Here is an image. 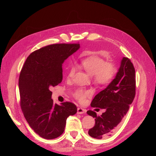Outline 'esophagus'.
Segmentation results:
<instances>
[{"mask_svg":"<svg viewBox=\"0 0 156 156\" xmlns=\"http://www.w3.org/2000/svg\"><path fill=\"white\" fill-rule=\"evenodd\" d=\"M86 109H84L81 107L77 108V114H84V113L86 112Z\"/></svg>","mask_w":156,"mask_h":156,"instance_id":"obj_1","label":"esophagus"}]
</instances>
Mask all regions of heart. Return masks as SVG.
Returning a JSON list of instances; mask_svg holds the SVG:
<instances>
[{
    "mask_svg": "<svg viewBox=\"0 0 156 156\" xmlns=\"http://www.w3.org/2000/svg\"><path fill=\"white\" fill-rule=\"evenodd\" d=\"M81 66L90 75H92L94 82L102 86H106L109 84L114 79L117 72L114 64L109 62H106L104 59L98 56H90L82 59ZM75 72V68L71 66L68 69L67 78H72ZM90 94V91L79 88L75 91L73 95L80 102H84Z\"/></svg>",
    "mask_w": 156,
    "mask_h": 156,
    "instance_id": "heart-1",
    "label": "heart"
}]
</instances>
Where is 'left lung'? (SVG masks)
I'll use <instances>...</instances> for the list:
<instances>
[{"instance_id":"obj_1","label":"left lung","mask_w":156,"mask_h":156,"mask_svg":"<svg viewBox=\"0 0 156 156\" xmlns=\"http://www.w3.org/2000/svg\"><path fill=\"white\" fill-rule=\"evenodd\" d=\"M135 88L134 66L128 58L123 57L115 78L94 97L90 104L105 112L97 116L96 112L87 111L88 115L95 118V125L88 130L90 136L101 139L114 133L134 100Z\"/></svg>"}]
</instances>
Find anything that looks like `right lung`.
<instances>
[{
	"mask_svg": "<svg viewBox=\"0 0 156 156\" xmlns=\"http://www.w3.org/2000/svg\"><path fill=\"white\" fill-rule=\"evenodd\" d=\"M80 48L79 44H53L32 53L19 79L20 104L31 128L41 137L53 139L63 133L68 117L77 112L76 105L54 104L51 87L62 81V64Z\"/></svg>",
	"mask_w": 156,
	"mask_h": 156,
	"instance_id": "1",
	"label": "right lung"
}]
</instances>
